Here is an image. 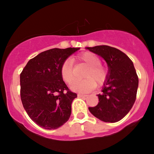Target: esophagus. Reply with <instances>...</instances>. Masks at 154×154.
Returning a JSON list of instances; mask_svg holds the SVG:
<instances>
[{"label": "esophagus", "instance_id": "obj_1", "mask_svg": "<svg viewBox=\"0 0 154 154\" xmlns=\"http://www.w3.org/2000/svg\"><path fill=\"white\" fill-rule=\"evenodd\" d=\"M77 96H78V97H87L86 94H77Z\"/></svg>", "mask_w": 154, "mask_h": 154}]
</instances>
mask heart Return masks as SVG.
<instances>
[{
  "label": "heart",
  "instance_id": "heart-1",
  "mask_svg": "<svg viewBox=\"0 0 154 154\" xmlns=\"http://www.w3.org/2000/svg\"><path fill=\"white\" fill-rule=\"evenodd\" d=\"M77 60L88 67L84 72L83 80L74 81L71 85L74 91L85 93L95 88L97 85H102L108 77V69L101 63V60L97 55L90 51H86L77 57ZM60 75L63 80L70 84L74 80V62L72 59L65 60L60 67Z\"/></svg>",
  "mask_w": 154,
  "mask_h": 154
}]
</instances>
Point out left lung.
I'll use <instances>...</instances> for the list:
<instances>
[{
    "instance_id": "left-lung-1",
    "label": "left lung",
    "mask_w": 154,
    "mask_h": 154,
    "mask_svg": "<svg viewBox=\"0 0 154 154\" xmlns=\"http://www.w3.org/2000/svg\"><path fill=\"white\" fill-rule=\"evenodd\" d=\"M86 48L102 57L108 66V77L97 95V106L89 107V111L103 122H118L130 111L137 97L139 79L133 62L125 53L111 46Z\"/></svg>"
}]
</instances>
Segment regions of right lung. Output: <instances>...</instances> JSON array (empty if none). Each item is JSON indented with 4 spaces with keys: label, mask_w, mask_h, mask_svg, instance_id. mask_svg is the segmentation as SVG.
<instances>
[{
    "label": "right lung",
    "mask_w": 154,
    "mask_h": 154,
    "mask_svg": "<svg viewBox=\"0 0 154 154\" xmlns=\"http://www.w3.org/2000/svg\"><path fill=\"white\" fill-rule=\"evenodd\" d=\"M80 48H51L31 59L20 75V99L27 114L38 125L57 129L69 120L77 94L60 75L63 63Z\"/></svg>",
    "instance_id": "right-lung-1"
}]
</instances>
